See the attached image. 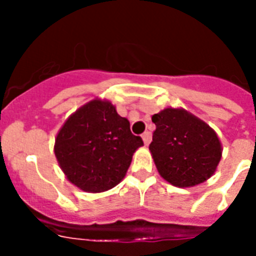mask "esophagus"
<instances>
[{"mask_svg": "<svg viewBox=\"0 0 256 256\" xmlns=\"http://www.w3.org/2000/svg\"><path fill=\"white\" fill-rule=\"evenodd\" d=\"M142 138H143V142H144V144L148 146V144H150V143H151L152 134L150 132H143V135H142Z\"/></svg>", "mask_w": 256, "mask_h": 256, "instance_id": "34e87169", "label": "esophagus"}]
</instances>
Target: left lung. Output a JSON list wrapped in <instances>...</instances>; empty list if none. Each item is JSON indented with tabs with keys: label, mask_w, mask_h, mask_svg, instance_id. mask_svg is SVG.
<instances>
[{
	"label": "left lung",
	"mask_w": 256,
	"mask_h": 256,
	"mask_svg": "<svg viewBox=\"0 0 256 256\" xmlns=\"http://www.w3.org/2000/svg\"><path fill=\"white\" fill-rule=\"evenodd\" d=\"M152 122L156 130L150 151L161 177L178 188H190L214 174L221 144L206 122L174 108L154 114Z\"/></svg>",
	"instance_id": "1"
}]
</instances>
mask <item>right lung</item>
Segmentation results:
<instances>
[{"label": "right lung", "instance_id": "add662e5", "mask_svg": "<svg viewBox=\"0 0 256 256\" xmlns=\"http://www.w3.org/2000/svg\"><path fill=\"white\" fill-rule=\"evenodd\" d=\"M142 146L130 122L110 102L96 98L68 118L56 138L54 154L72 184L83 191L102 192L124 180Z\"/></svg>", "mask_w": 256, "mask_h": 256}]
</instances>
